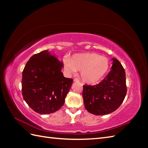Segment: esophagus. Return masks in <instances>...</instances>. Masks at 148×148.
<instances>
[{"instance_id":"esophagus-1","label":"esophagus","mask_w":148,"mask_h":148,"mask_svg":"<svg viewBox=\"0 0 148 148\" xmlns=\"http://www.w3.org/2000/svg\"><path fill=\"white\" fill-rule=\"evenodd\" d=\"M74 82H78V81H79V79H78L77 78H74Z\"/></svg>"}]
</instances>
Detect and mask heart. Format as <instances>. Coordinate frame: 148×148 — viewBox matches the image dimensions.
I'll return each mask as SVG.
<instances>
[{
    "label": "heart",
    "instance_id": "1",
    "mask_svg": "<svg viewBox=\"0 0 148 148\" xmlns=\"http://www.w3.org/2000/svg\"><path fill=\"white\" fill-rule=\"evenodd\" d=\"M66 71L71 74L81 71V76L83 81L88 84L98 83L106 74L109 68L108 58L100 56L95 53H77L70 58L64 60Z\"/></svg>",
    "mask_w": 148,
    "mask_h": 148
}]
</instances>
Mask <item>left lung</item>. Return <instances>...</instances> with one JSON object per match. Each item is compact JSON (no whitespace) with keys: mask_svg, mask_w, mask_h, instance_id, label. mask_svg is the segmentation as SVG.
I'll use <instances>...</instances> for the list:
<instances>
[{"mask_svg":"<svg viewBox=\"0 0 148 148\" xmlns=\"http://www.w3.org/2000/svg\"><path fill=\"white\" fill-rule=\"evenodd\" d=\"M111 71L101 82L94 86L83 85L84 108L95 115H105L116 111L127 94L126 76L121 63L112 58Z\"/></svg>","mask_w":148,"mask_h":148,"instance_id":"1","label":"left lung"}]
</instances>
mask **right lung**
Wrapping results in <instances>:
<instances>
[{
    "label": "right lung",
    "mask_w": 148,
    "mask_h": 148,
    "mask_svg": "<svg viewBox=\"0 0 148 148\" xmlns=\"http://www.w3.org/2000/svg\"><path fill=\"white\" fill-rule=\"evenodd\" d=\"M64 64L45 50L31 56L22 73V95L34 111L41 114L60 109L73 80L62 72Z\"/></svg>",
    "instance_id": "right-lung-1"
}]
</instances>
